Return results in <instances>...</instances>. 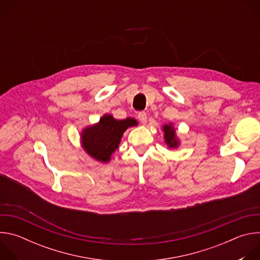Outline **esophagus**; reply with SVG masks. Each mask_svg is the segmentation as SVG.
I'll return each instance as SVG.
<instances>
[{"label": "esophagus", "instance_id": "esophagus-1", "mask_svg": "<svg viewBox=\"0 0 260 260\" xmlns=\"http://www.w3.org/2000/svg\"><path fill=\"white\" fill-rule=\"evenodd\" d=\"M138 118H139V120H140V122L142 124H146L147 123V114L145 112H140L138 114Z\"/></svg>", "mask_w": 260, "mask_h": 260}]
</instances>
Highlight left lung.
Instances as JSON below:
<instances>
[{
    "mask_svg": "<svg viewBox=\"0 0 260 260\" xmlns=\"http://www.w3.org/2000/svg\"><path fill=\"white\" fill-rule=\"evenodd\" d=\"M162 131L165 133V136H164L165 143L168 145V147L172 148V149H174V148H177L180 144V141L177 138L176 129L174 127V124L172 122L164 124L162 125Z\"/></svg>",
    "mask_w": 260,
    "mask_h": 260,
    "instance_id": "8db88e82",
    "label": "left lung"
}]
</instances>
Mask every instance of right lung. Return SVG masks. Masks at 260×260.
Segmentation results:
<instances>
[{
    "instance_id": "1",
    "label": "right lung",
    "mask_w": 260,
    "mask_h": 260,
    "mask_svg": "<svg viewBox=\"0 0 260 260\" xmlns=\"http://www.w3.org/2000/svg\"><path fill=\"white\" fill-rule=\"evenodd\" d=\"M138 125L135 118L115 119L111 114H105L99 122L82 129L80 139L84 151L93 159L108 164L118 148L123 133Z\"/></svg>"
}]
</instances>
